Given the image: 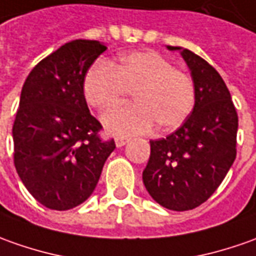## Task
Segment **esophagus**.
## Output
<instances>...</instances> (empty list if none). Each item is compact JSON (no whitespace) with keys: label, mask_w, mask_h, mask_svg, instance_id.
<instances>
[{"label":"esophagus","mask_w":256,"mask_h":256,"mask_svg":"<svg viewBox=\"0 0 256 256\" xmlns=\"http://www.w3.org/2000/svg\"><path fill=\"white\" fill-rule=\"evenodd\" d=\"M128 142V137H124V136H118V137H114V142H116V146L118 147H123L126 142Z\"/></svg>","instance_id":"obj_1"}]
</instances>
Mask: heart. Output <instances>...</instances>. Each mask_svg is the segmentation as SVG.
I'll return each instance as SVG.
<instances>
[{"label": "heart", "instance_id": "obj_1", "mask_svg": "<svg viewBox=\"0 0 256 256\" xmlns=\"http://www.w3.org/2000/svg\"><path fill=\"white\" fill-rule=\"evenodd\" d=\"M130 91L134 104L104 116L105 128L114 134H142L156 123L162 132L175 130L189 118L196 102L192 77L156 52L128 53L114 66L99 60L84 78L85 99L96 109L114 108Z\"/></svg>", "mask_w": 256, "mask_h": 256}]
</instances>
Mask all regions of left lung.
<instances>
[{
  "instance_id": "1",
  "label": "left lung",
  "mask_w": 256,
  "mask_h": 256,
  "mask_svg": "<svg viewBox=\"0 0 256 256\" xmlns=\"http://www.w3.org/2000/svg\"><path fill=\"white\" fill-rule=\"evenodd\" d=\"M180 50L196 90L194 110L165 138L151 140L142 182L162 208L185 212L200 206L220 186L237 156L238 114L222 76L200 56Z\"/></svg>"
}]
</instances>
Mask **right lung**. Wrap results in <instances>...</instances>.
Returning a JSON list of instances; mask_svg holds the SVG:
<instances>
[{
  "label": "right lung",
  "mask_w": 256,
  "mask_h": 256,
  "mask_svg": "<svg viewBox=\"0 0 256 256\" xmlns=\"http://www.w3.org/2000/svg\"><path fill=\"white\" fill-rule=\"evenodd\" d=\"M106 50L96 40L62 44L30 71L12 128L14 164L36 200L68 210L94 192L114 138L99 137L102 124L90 112L84 78Z\"/></svg>",
  "instance_id": "right-lung-1"
}]
</instances>
